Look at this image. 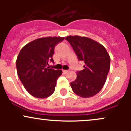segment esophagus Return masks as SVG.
Segmentation results:
<instances>
[{
  "instance_id": "esophagus-1",
  "label": "esophagus",
  "mask_w": 131,
  "mask_h": 131,
  "mask_svg": "<svg viewBox=\"0 0 131 131\" xmlns=\"http://www.w3.org/2000/svg\"><path fill=\"white\" fill-rule=\"evenodd\" d=\"M63 72H64V73H68V72H69V70H63Z\"/></svg>"
}]
</instances>
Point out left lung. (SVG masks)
I'll return each mask as SVG.
<instances>
[{"label":"left lung","mask_w":131,"mask_h":131,"mask_svg":"<svg viewBox=\"0 0 131 131\" xmlns=\"http://www.w3.org/2000/svg\"><path fill=\"white\" fill-rule=\"evenodd\" d=\"M79 61L85 63L84 69L78 71L77 79L70 83L72 90L82 97H90L103 87L110 67V58L101 43L85 37H66Z\"/></svg>","instance_id":"8db88e82"}]
</instances>
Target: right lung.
<instances>
[{"label": "right lung", "instance_id": "1", "mask_svg": "<svg viewBox=\"0 0 131 131\" xmlns=\"http://www.w3.org/2000/svg\"><path fill=\"white\" fill-rule=\"evenodd\" d=\"M64 37L39 38L25 45L16 59L17 73L26 90L37 98H46L54 92L62 70L47 67L54 63V47Z\"/></svg>", "mask_w": 131, "mask_h": 131}]
</instances>
